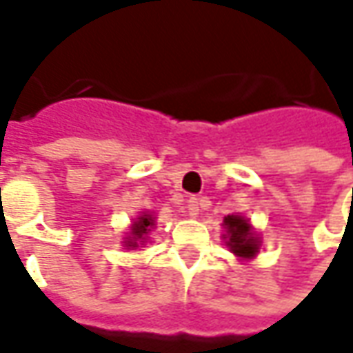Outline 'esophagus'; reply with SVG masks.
Returning a JSON list of instances; mask_svg holds the SVG:
<instances>
[{"mask_svg": "<svg viewBox=\"0 0 353 353\" xmlns=\"http://www.w3.org/2000/svg\"><path fill=\"white\" fill-rule=\"evenodd\" d=\"M188 213H190V217H197L199 215V199L197 197H190L188 199Z\"/></svg>", "mask_w": 353, "mask_h": 353, "instance_id": "esophagus-1", "label": "esophagus"}]
</instances>
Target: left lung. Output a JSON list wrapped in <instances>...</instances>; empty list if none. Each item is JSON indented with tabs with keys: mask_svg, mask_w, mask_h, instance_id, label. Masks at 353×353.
<instances>
[{
	"mask_svg": "<svg viewBox=\"0 0 353 353\" xmlns=\"http://www.w3.org/2000/svg\"><path fill=\"white\" fill-rule=\"evenodd\" d=\"M225 229H227V245L231 247V251L243 256V259H249L254 256L259 251V241L251 231V225L247 219L239 217V215H227L225 217Z\"/></svg>",
	"mask_w": 353,
	"mask_h": 353,
	"instance_id": "1",
	"label": "left lung"
}]
</instances>
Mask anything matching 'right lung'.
<instances>
[{
    "label": "right lung",
    "mask_w": 353,
    "mask_h": 353,
    "mask_svg": "<svg viewBox=\"0 0 353 353\" xmlns=\"http://www.w3.org/2000/svg\"><path fill=\"white\" fill-rule=\"evenodd\" d=\"M152 225H154V219H152L150 213L138 217V221L134 223V227H132V239L130 241H126V245H128V247H138V245H142Z\"/></svg>",
    "instance_id": "obj_1"
}]
</instances>
